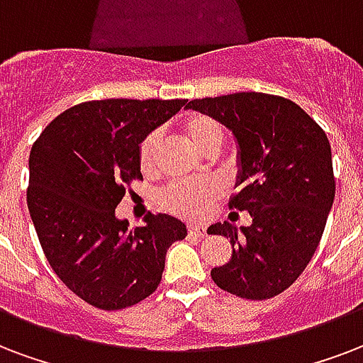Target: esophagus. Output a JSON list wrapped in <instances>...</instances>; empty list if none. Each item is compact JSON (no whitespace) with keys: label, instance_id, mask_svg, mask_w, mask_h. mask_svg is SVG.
Segmentation results:
<instances>
[{"label":"esophagus","instance_id":"obj_1","mask_svg":"<svg viewBox=\"0 0 363 363\" xmlns=\"http://www.w3.org/2000/svg\"><path fill=\"white\" fill-rule=\"evenodd\" d=\"M188 232H190V234H194V236H198V238H203L207 234L206 226H203V225H188Z\"/></svg>","mask_w":363,"mask_h":363}]
</instances>
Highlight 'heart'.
<instances>
[{"label": "heart", "mask_w": 363, "mask_h": 363, "mask_svg": "<svg viewBox=\"0 0 363 363\" xmlns=\"http://www.w3.org/2000/svg\"><path fill=\"white\" fill-rule=\"evenodd\" d=\"M182 131L196 148L203 154H217L223 140H225V129L217 120L206 114H190L182 121ZM157 150H160V133H148L140 148H138V160L143 171H150L156 163ZM220 192L217 181H198V182H175L165 188L160 196V203L165 209L177 215L186 217H200Z\"/></svg>", "instance_id": "b5f03b06"}]
</instances>
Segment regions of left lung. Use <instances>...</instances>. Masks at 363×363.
I'll list each match as a JSON object with an SVG mask.
<instances>
[{"label":"left lung","mask_w":363,"mask_h":363,"mask_svg":"<svg viewBox=\"0 0 363 363\" xmlns=\"http://www.w3.org/2000/svg\"><path fill=\"white\" fill-rule=\"evenodd\" d=\"M184 108L232 131L240 190L230 207L251 215L249 226H209L232 245L230 261L211 270L213 281L242 298L276 297L311 262L335 200L328 137L295 102L267 93L196 99Z\"/></svg>","instance_id":"left-lung-1"}]
</instances>
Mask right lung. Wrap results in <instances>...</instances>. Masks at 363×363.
<instances>
[{"mask_svg":"<svg viewBox=\"0 0 363 363\" xmlns=\"http://www.w3.org/2000/svg\"><path fill=\"white\" fill-rule=\"evenodd\" d=\"M182 106L184 99L82 102L32 146L28 209L41 249L65 286L96 308L120 311L152 295L167 249L186 238V225L165 213H148L135 230L116 217L125 184L143 181V138Z\"/></svg>","mask_w":363,"mask_h":363,"instance_id":"1","label":"right lung"}]
</instances>
